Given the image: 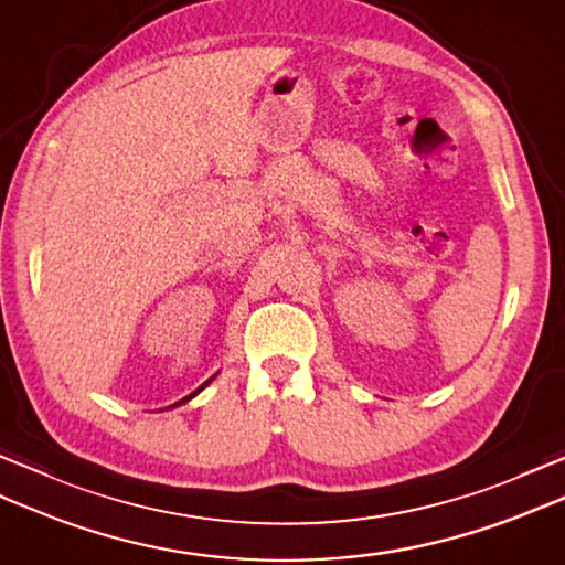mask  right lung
<instances>
[{"instance_id":"1","label":"right lung","mask_w":565,"mask_h":565,"mask_svg":"<svg viewBox=\"0 0 565 565\" xmlns=\"http://www.w3.org/2000/svg\"><path fill=\"white\" fill-rule=\"evenodd\" d=\"M215 376H218V374H213V376H211V379H209V381H203V383H201V386H199V388H196V391H194V393H189V395H186V398H182V401H179V403H174V405H172V407H177V405H182V403H186V401H191V398H194V395H199V393H201V391H203V388H206V386H209V383H211V381H213V379H215Z\"/></svg>"}]
</instances>
